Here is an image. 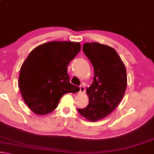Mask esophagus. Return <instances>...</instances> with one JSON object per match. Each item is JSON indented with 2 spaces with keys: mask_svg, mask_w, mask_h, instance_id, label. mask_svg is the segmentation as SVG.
<instances>
[{
  "mask_svg": "<svg viewBox=\"0 0 154 154\" xmlns=\"http://www.w3.org/2000/svg\"><path fill=\"white\" fill-rule=\"evenodd\" d=\"M79 94H83L85 93V88L83 86V85H81V86L79 87Z\"/></svg>",
  "mask_w": 154,
  "mask_h": 154,
  "instance_id": "34e87169",
  "label": "esophagus"
}]
</instances>
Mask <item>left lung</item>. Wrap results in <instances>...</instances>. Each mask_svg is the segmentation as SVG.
<instances>
[{"mask_svg": "<svg viewBox=\"0 0 154 154\" xmlns=\"http://www.w3.org/2000/svg\"><path fill=\"white\" fill-rule=\"evenodd\" d=\"M83 51L92 63L94 77L86 90L89 104L77 111L88 121L105 118L121 102L127 87L126 70L120 57L111 47L85 43Z\"/></svg>", "mask_w": 154, "mask_h": 154, "instance_id": "1", "label": "left lung"}]
</instances>
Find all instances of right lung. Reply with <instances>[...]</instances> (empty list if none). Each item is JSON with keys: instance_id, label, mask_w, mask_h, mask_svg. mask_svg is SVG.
<instances>
[{"instance_id": "right-lung-1", "label": "right lung", "mask_w": 154, "mask_h": 154, "mask_svg": "<svg viewBox=\"0 0 154 154\" xmlns=\"http://www.w3.org/2000/svg\"><path fill=\"white\" fill-rule=\"evenodd\" d=\"M81 49L79 43L51 41L30 52L21 66L19 88L25 103L37 115L55 110L64 94L79 88L70 83L68 65Z\"/></svg>"}]
</instances>
